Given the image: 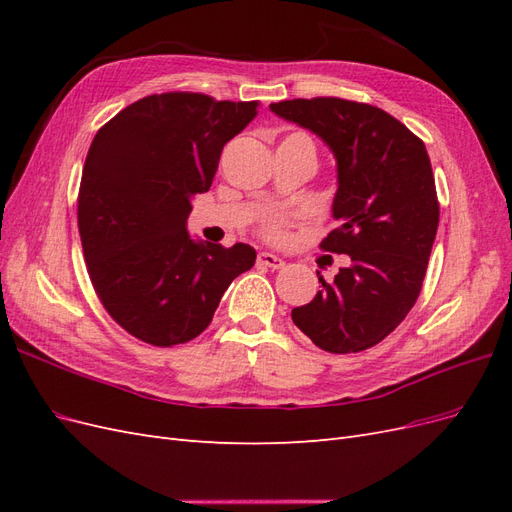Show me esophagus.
<instances>
[{
    "instance_id": "1",
    "label": "esophagus",
    "mask_w": 512,
    "mask_h": 512,
    "mask_svg": "<svg viewBox=\"0 0 512 512\" xmlns=\"http://www.w3.org/2000/svg\"><path fill=\"white\" fill-rule=\"evenodd\" d=\"M258 262H260V265L269 267V269H282L286 265V262L280 256H275L271 252H260L258 254Z\"/></svg>"
}]
</instances>
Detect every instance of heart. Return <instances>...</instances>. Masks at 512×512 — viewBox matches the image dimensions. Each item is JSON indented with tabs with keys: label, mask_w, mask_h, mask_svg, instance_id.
Wrapping results in <instances>:
<instances>
[{
	"label": "heart",
	"mask_w": 512,
	"mask_h": 512,
	"mask_svg": "<svg viewBox=\"0 0 512 512\" xmlns=\"http://www.w3.org/2000/svg\"><path fill=\"white\" fill-rule=\"evenodd\" d=\"M267 232H269V235H277V232H280V222H269L267 224Z\"/></svg>",
	"instance_id": "1"
}]
</instances>
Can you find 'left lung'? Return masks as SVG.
<instances>
[{
    "label": "left lung",
    "instance_id": "obj_1",
    "mask_svg": "<svg viewBox=\"0 0 512 512\" xmlns=\"http://www.w3.org/2000/svg\"><path fill=\"white\" fill-rule=\"evenodd\" d=\"M269 108L331 149L337 228L320 245L350 256L333 282L318 275L322 288L292 309V322L327 352L367 350L397 329L423 286L440 220L427 149L404 123L369 104L299 98Z\"/></svg>",
    "mask_w": 512,
    "mask_h": 512
}]
</instances>
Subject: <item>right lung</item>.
<instances>
[{
    "label": "right lung",
    "instance_id": "add662e5",
    "mask_svg": "<svg viewBox=\"0 0 512 512\" xmlns=\"http://www.w3.org/2000/svg\"><path fill=\"white\" fill-rule=\"evenodd\" d=\"M256 106L185 91L147 96L89 147L79 192L87 271L106 312L141 342H190L209 327L230 282L254 267L252 245L192 239L188 215Z\"/></svg>",
    "mask_w": 512,
    "mask_h": 512
}]
</instances>
